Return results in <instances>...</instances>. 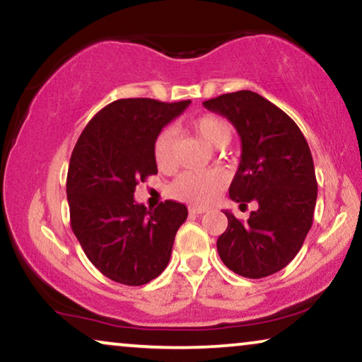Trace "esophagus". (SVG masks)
I'll list each match as a JSON object with an SVG mask.
<instances>
[{
  "label": "esophagus",
  "mask_w": 362,
  "mask_h": 362,
  "mask_svg": "<svg viewBox=\"0 0 362 362\" xmlns=\"http://www.w3.org/2000/svg\"><path fill=\"white\" fill-rule=\"evenodd\" d=\"M189 211H190V214H194V215H202V214H205L206 209H205V206H190Z\"/></svg>",
  "instance_id": "1"
}]
</instances>
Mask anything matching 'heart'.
Masks as SVG:
<instances>
[{
	"instance_id": "1",
	"label": "heart",
	"mask_w": 362,
	"mask_h": 362,
	"mask_svg": "<svg viewBox=\"0 0 362 362\" xmlns=\"http://www.w3.org/2000/svg\"><path fill=\"white\" fill-rule=\"evenodd\" d=\"M192 131L214 148H223L233 137V127L220 115L205 114L192 122ZM153 158L158 168L167 170L175 158V137L170 129H165L153 142ZM226 184V175L218 168L206 172H185L178 175L170 185V195L178 200L195 205H209Z\"/></svg>"
}]
</instances>
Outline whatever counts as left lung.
I'll use <instances>...</instances> for the list:
<instances>
[{
  "instance_id": "left-lung-1",
  "label": "left lung",
  "mask_w": 362,
  "mask_h": 362,
  "mask_svg": "<svg viewBox=\"0 0 362 362\" xmlns=\"http://www.w3.org/2000/svg\"><path fill=\"white\" fill-rule=\"evenodd\" d=\"M204 105L228 119L242 139L230 199L258 205L247 221L225 211L228 226L216 250L240 276H269L296 257L313 225L317 184L310 146L290 115L252 90L221 94Z\"/></svg>"
}]
</instances>
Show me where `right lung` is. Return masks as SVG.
<instances>
[{"mask_svg": "<svg viewBox=\"0 0 362 362\" xmlns=\"http://www.w3.org/2000/svg\"><path fill=\"white\" fill-rule=\"evenodd\" d=\"M189 104L114 100L77 139L66 182L71 228L90 263L112 281L141 286L167 268L187 206L165 200L148 210L134 192L157 173L156 137Z\"/></svg>", "mask_w": 362, "mask_h": 362, "instance_id": "1", "label": "right lung"}]
</instances>
